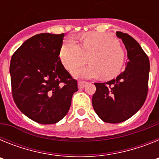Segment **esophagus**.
Masks as SVG:
<instances>
[{
    "mask_svg": "<svg viewBox=\"0 0 159 159\" xmlns=\"http://www.w3.org/2000/svg\"><path fill=\"white\" fill-rule=\"evenodd\" d=\"M85 84H86V82H85V81H79V88H84V87H85Z\"/></svg>",
    "mask_w": 159,
    "mask_h": 159,
    "instance_id": "obj_1",
    "label": "esophagus"
}]
</instances>
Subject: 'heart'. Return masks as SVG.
I'll return each mask as SVG.
<instances>
[{"mask_svg": "<svg viewBox=\"0 0 159 159\" xmlns=\"http://www.w3.org/2000/svg\"><path fill=\"white\" fill-rule=\"evenodd\" d=\"M81 46L72 40L64 42L60 59L67 69L72 71L88 62V67L74 71L84 78L100 76L111 80L120 72L125 60L123 49L116 39L108 33L88 32L81 37Z\"/></svg>", "mask_w": 159, "mask_h": 159, "instance_id": "obj_1", "label": "heart"}]
</instances>
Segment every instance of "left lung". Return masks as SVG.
Masks as SVG:
<instances>
[{"mask_svg":"<svg viewBox=\"0 0 159 159\" xmlns=\"http://www.w3.org/2000/svg\"><path fill=\"white\" fill-rule=\"evenodd\" d=\"M127 51L124 71L106 83H95L92 96L95 113L105 123H119L130 119L145 102L148 92L150 61L139 43L130 35L117 32Z\"/></svg>","mask_w":159,"mask_h":159,"instance_id":"obj_1","label":"left lung"}]
</instances>
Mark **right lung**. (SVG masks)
Wrapping results in <instances>:
<instances>
[{"instance_id":"obj_1","label":"right lung","mask_w":159,"mask_h":159,"mask_svg":"<svg viewBox=\"0 0 159 159\" xmlns=\"http://www.w3.org/2000/svg\"><path fill=\"white\" fill-rule=\"evenodd\" d=\"M64 33H40L25 40L12 56L11 86L19 110L42 124L57 123L67 115L77 80L60 58Z\"/></svg>"}]
</instances>
